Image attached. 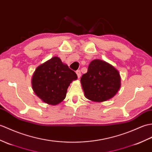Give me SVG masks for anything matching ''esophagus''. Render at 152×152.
Wrapping results in <instances>:
<instances>
[{
	"mask_svg": "<svg viewBox=\"0 0 152 152\" xmlns=\"http://www.w3.org/2000/svg\"><path fill=\"white\" fill-rule=\"evenodd\" d=\"M76 75H77V77H78V78H80V77H81V72H80V70H76Z\"/></svg>",
	"mask_w": 152,
	"mask_h": 152,
	"instance_id": "esophagus-1",
	"label": "esophagus"
}]
</instances>
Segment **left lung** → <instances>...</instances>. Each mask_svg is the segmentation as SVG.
Wrapping results in <instances>:
<instances>
[{"instance_id":"left-lung-1","label":"left lung","mask_w":152,"mask_h":152,"mask_svg":"<svg viewBox=\"0 0 152 152\" xmlns=\"http://www.w3.org/2000/svg\"><path fill=\"white\" fill-rule=\"evenodd\" d=\"M121 79L115 66L103 60L94 59L80 82L86 98L102 102L111 99L118 93L121 86Z\"/></svg>"}]
</instances>
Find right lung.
Masks as SVG:
<instances>
[{
  "instance_id": "add662e5",
  "label": "right lung",
  "mask_w": 152,
  "mask_h": 152,
  "mask_svg": "<svg viewBox=\"0 0 152 152\" xmlns=\"http://www.w3.org/2000/svg\"><path fill=\"white\" fill-rule=\"evenodd\" d=\"M77 78L67 65L54 56L36 68L31 77V87L43 102L56 105L65 99L70 83Z\"/></svg>"
}]
</instances>
